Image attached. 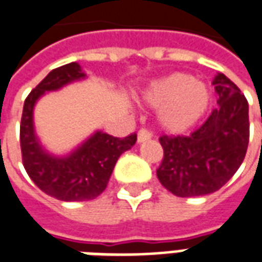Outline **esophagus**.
Returning <instances> with one entry per match:
<instances>
[{"instance_id": "34e87169", "label": "esophagus", "mask_w": 262, "mask_h": 262, "mask_svg": "<svg viewBox=\"0 0 262 262\" xmlns=\"http://www.w3.org/2000/svg\"><path fill=\"white\" fill-rule=\"evenodd\" d=\"M151 139V133L146 129H140L139 133H137V143H143V142H147Z\"/></svg>"}]
</instances>
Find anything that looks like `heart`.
<instances>
[{
	"label": "heart",
	"mask_w": 262,
	"mask_h": 262,
	"mask_svg": "<svg viewBox=\"0 0 262 262\" xmlns=\"http://www.w3.org/2000/svg\"><path fill=\"white\" fill-rule=\"evenodd\" d=\"M143 101L159 111L161 129L170 135H184L192 129L210 103L208 86L192 75L174 73L154 80L143 94Z\"/></svg>",
	"instance_id": "b5f03b06"
}]
</instances>
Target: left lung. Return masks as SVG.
<instances>
[{
	"mask_svg": "<svg viewBox=\"0 0 262 262\" xmlns=\"http://www.w3.org/2000/svg\"><path fill=\"white\" fill-rule=\"evenodd\" d=\"M212 84L217 108L187 137H160L164 159L157 170L161 185L176 196L216 192L234 176L246 157L250 137L248 102L238 86L217 73Z\"/></svg>",
	"mask_w": 262,
	"mask_h": 262,
	"instance_id": "obj_1",
	"label": "left lung"
}]
</instances>
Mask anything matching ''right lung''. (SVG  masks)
<instances>
[{
  "mask_svg": "<svg viewBox=\"0 0 262 262\" xmlns=\"http://www.w3.org/2000/svg\"><path fill=\"white\" fill-rule=\"evenodd\" d=\"M85 78V71L77 61L52 70L25 99L20 120V150L28 176L43 192L66 202L99 196L120 154L130 150L137 139L136 135L119 139L95 130L67 154H54L43 146L33 120L37 101L46 92L59 91Z\"/></svg>",
  "mask_w": 262,
  "mask_h": 262,
  "instance_id": "right-lung-1",
  "label": "right lung"
}]
</instances>
